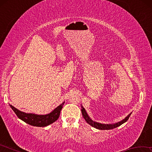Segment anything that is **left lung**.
Instances as JSON below:
<instances>
[{"mask_svg":"<svg viewBox=\"0 0 152 152\" xmlns=\"http://www.w3.org/2000/svg\"><path fill=\"white\" fill-rule=\"evenodd\" d=\"M81 111H82V116H83V117H84V119H85L86 121L88 123L89 125H91V126H92V127L94 128L98 129H101V130H109V129H113L119 127V126L121 125L123 123H124L125 122L127 121L131 115V114H129L127 117L125 118V119L121 121L115 123V124H113V125L107 124L106 125V124H101V123L94 122L91 119H90V117L88 116V114L86 113L85 109H84L83 107H82Z\"/></svg>","mask_w":152,"mask_h":152,"instance_id":"1","label":"left lung"}]
</instances>
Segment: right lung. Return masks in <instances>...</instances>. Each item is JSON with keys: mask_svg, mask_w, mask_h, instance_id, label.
Here are the masks:
<instances>
[{"mask_svg": "<svg viewBox=\"0 0 152 152\" xmlns=\"http://www.w3.org/2000/svg\"><path fill=\"white\" fill-rule=\"evenodd\" d=\"M64 103L60 104L57 108L50 113V114L45 115H39L31 114V113H25L18 110L12 105H10L17 116L20 119L23 121L27 124L35 126V127H45L51 124L57 120L60 115V111L62 109Z\"/></svg>", "mask_w": 152, "mask_h": 152, "instance_id": "1", "label": "right lung"}]
</instances>
